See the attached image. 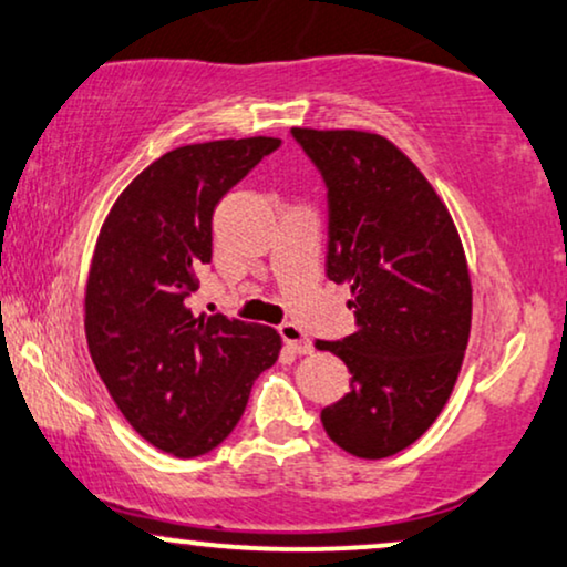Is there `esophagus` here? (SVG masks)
Masks as SVG:
<instances>
[{
  "mask_svg": "<svg viewBox=\"0 0 567 567\" xmlns=\"http://www.w3.org/2000/svg\"><path fill=\"white\" fill-rule=\"evenodd\" d=\"M278 333H281L284 344L289 347L291 352H297V354H310L312 352L310 339H307V333L297 323H281V326H278Z\"/></svg>",
  "mask_w": 567,
  "mask_h": 567,
  "instance_id": "34e87169",
  "label": "esophagus"
}]
</instances>
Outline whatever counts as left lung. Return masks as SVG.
<instances>
[{"label":"left lung","mask_w":567,"mask_h":567,"mask_svg":"<svg viewBox=\"0 0 567 567\" xmlns=\"http://www.w3.org/2000/svg\"><path fill=\"white\" fill-rule=\"evenodd\" d=\"M328 199L326 276L349 284L358 331L316 341L344 360L349 391L320 412L354 457L381 460L423 436L450 400L471 337V276L457 228L389 138L291 128Z\"/></svg>","instance_id":"1"}]
</instances>
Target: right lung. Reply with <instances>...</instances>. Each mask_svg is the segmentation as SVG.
Returning a JSON list of instances; mask_svg holds the SVG:
<instances>
[{"mask_svg": "<svg viewBox=\"0 0 567 567\" xmlns=\"http://www.w3.org/2000/svg\"><path fill=\"white\" fill-rule=\"evenodd\" d=\"M281 138H226L167 152L131 181L96 239L86 339L96 373L138 436L199 457L234 431L251 383L278 360L268 326L194 316L186 297L213 260V213Z\"/></svg>", "mask_w": 567, "mask_h": 567, "instance_id": "add662e5", "label": "right lung"}]
</instances>
